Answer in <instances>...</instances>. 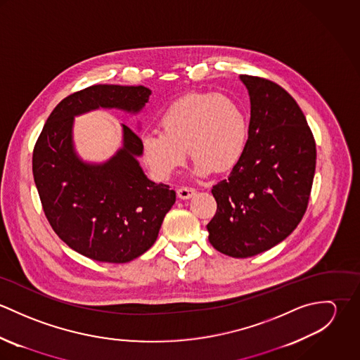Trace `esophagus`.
<instances>
[{"label": "esophagus", "mask_w": 360, "mask_h": 360, "mask_svg": "<svg viewBox=\"0 0 360 360\" xmlns=\"http://www.w3.org/2000/svg\"><path fill=\"white\" fill-rule=\"evenodd\" d=\"M194 194H195V188H193V187H180V188L177 190V195H179V198H181V200H188V198H191Z\"/></svg>", "instance_id": "34e87169"}]
</instances>
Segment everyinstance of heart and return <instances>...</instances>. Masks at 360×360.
<instances>
[{"label": "heart", "mask_w": 360, "mask_h": 360, "mask_svg": "<svg viewBox=\"0 0 360 360\" xmlns=\"http://www.w3.org/2000/svg\"><path fill=\"white\" fill-rule=\"evenodd\" d=\"M162 131L141 136L146 163L155 177L167 180L187 159L195 174L233 169L248 144V120L243 108L221 94H191L172 103L160 116Z\"/></svg>", "instance_id": "1"}]
</instances>
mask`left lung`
I'll return each instance as SVG.
<instances>
[{
    "mask_svg": "<svg viewBox=\"0 0 360 360\" xmlns=\"http://www.w3.org/2000/svg\"><path fill=\"white\" fill-rule=\"evenodd\" d=\"M251 100L248 144L230 176L213 186L206 229L219 252L250 257L285 240L308 207L316 143L297 101L278 84L241 75Z\"/></svg>",
    "mask_w": 360,
    "mask_h": 360,
    "instance_id": "8db88e82",
    "label": "left lung"
}]
</instances>
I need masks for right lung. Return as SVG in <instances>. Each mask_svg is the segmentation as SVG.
Wrapping results in <instances>:
<instances>
[{
    "label": "right lung",
    "instance_id": "obj_1",
    "mask_svg": "<svg viewBox=\"0 0 360 360\" xmlns=\"http://www.w3.org/2000/svg\"><path fill=\"white\" fill-rule=\"evenodd\" d=\"M144 86L96 84L55 106L33 150V176L58 237L84 257L126 263L154 245L176 193L144 174L140 137L123 127V147L109 160L83 162L73 148L75 116L98 108L137 113L148 103Z\"/></svg>",
    "mask_w": 360,
    "mask_h": 360
}]
</instances>
